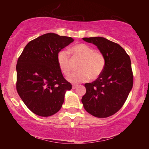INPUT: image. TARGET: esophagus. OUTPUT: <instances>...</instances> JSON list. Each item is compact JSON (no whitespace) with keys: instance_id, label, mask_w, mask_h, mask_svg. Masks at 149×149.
Segmentation results:
<instances>
[{"instance_id":"esophagus-1","label":"esophagus","mask_w":149,"mask_h":149,"mask_svg":"<svg viewBox=\"0 0 149 149\" xmlns=\"http://www.w3.org/2000/svg\"><path fill=\"white\" fill-rule=\"evenodd\" d=\"M77 87V85H72V89H76Z\"/></svg>"}]
</instances>
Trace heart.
I'll list each match as a JSON object with an SVG mask.
<instances>
[{
  "label": "heart",
  "instance_id": "obj_1",
  "mask_svg": "<svg viewBox=\"0 0 149 149\" xmlns=\"http://www.w3.org/2000/svg\"><path fill=\"white\" fill-rule=\"evenodd\" d=\"M70 52L74 58L81 59L77 70L68 77V80L73 84L87 81L89 78L95 79L103 72L106 65V59L101 52L95 50L93 47L84 43H78L71 47ZM60 70L65 75L71 72V59L66 51H60L57 57Z\"/></svg>",
  "mask_w": 149,
  "mask_h": 149
}]
</instances>
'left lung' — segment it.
<instances>
[{
	"mask_svg": "<svg viewBox=\"0 0 149 149\" xmlns=\"http://www.w3.org/2000/svg\"><path fill=\"white\" fill-rule=\"evenodd\" d=\"M83 40L97 46L106 59L101 75L85 84L86 93L81 102L88 113L97 118L114 114L124 104L133 84L132 64L125 50L116 42L102 37Z\"/></svg>",
	"mask_w": 149,
	"mask_h": 149,
	"instance_id": "8db88e82",
	"label": "left lung"
}]
</instances>
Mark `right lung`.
Segmentation results:
<instances>
[{
	"label": "right lung",
	"instance_id": "add662e5",
	"mask_svg": "<svg viewBox=\"0 0 149 149\" xmlns=\"http://www.w3.org/2000/svg\"><path fill=\"white\" fill-rule=\"evenodd\" d=\"M74 41L53 33L44 34L29 42L17 60V91L34 114L42 117L56 114L66 91L72 89L71 84L63 77L57 57Z\"/></svg>",
	"mask_w": 149,
	"mask_h": 149
}]
</instances>
